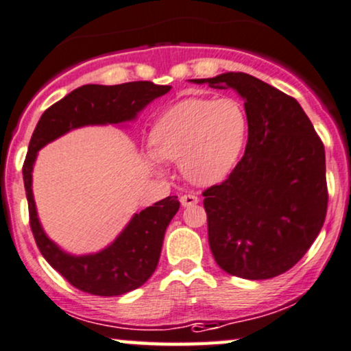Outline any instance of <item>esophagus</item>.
<instances>
[{
	"label": "esophagus",
	"instance_id": "esophagus-1",
	"mask_svg": "<svg viewBox=\"0 0 351 351\" xmlns=\"http://www.w3.org/2000/svg\"><path fill=\"white\" fill-rule=\"evenodd\" d=\"M181 205H183V207H193V205H195L199 202V197L195 194H184V195H181Z\"/></svg>",
	"mask_w": 351,
	"mask_h": 351
}]
</instances>
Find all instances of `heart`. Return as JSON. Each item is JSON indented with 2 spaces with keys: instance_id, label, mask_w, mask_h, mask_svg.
<instances>
[{
  "instance_id": "heart-1",
  "label": "heart",
  "mask_w": 351,
  "mask_h": 351,
  "mask_svg": "<svg viewBox=\"0 0 351 351\" xmlns=\"http://www.w3.org/2000/svg\"><path fill=\"white\" fill-rule=\"evenodd\" d=\"M249 120L234 97H186L154 123L147 165L163 171V160L181 162L191 183L213 186L231 175L244 151Z\"/></svg>"
}]
</instances>
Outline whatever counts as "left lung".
Wrapping results in <instances>:
<instances>
[{
  "instance_id": "obj_1",
  "label": "left lung",
  "mask_w": 351,
  "mask_h": 351,
  "mask_svg": "<svg viewBox=\"0 0 351 351\" xmlns=\"http://www.w3.org/2000/svg\"><path fill=\"white\" fill-rule=\"evenodd\" d=\"M244 99L249 138L230 178L204 193L208 244L219 268L260 281L291 269L328 212L326 154L302 106L244 72L189 80Z\"/></svg>"
}]
</instances>
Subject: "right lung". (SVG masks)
<instances>
[{
    "label": "right lung",
    "mask_w": 351,
    "mask_h": 351,
    "mask_svg": "<svg viewBox=\"0 0 351 351\" xmlns=\"http://www.w3.org/2000/svg\"><path fill=\"white\" fill-rule=\"evenodd\" d=\"M170 85L132 82L123 85H83L45 110L32 134L22 175L29 200L30 226L46 261L73 287L101 297L123 295L141 287L157 268L163 236L180 208L176 195L134 213L114 242L95 254L73 255L51 241L41 226L32 189V171L40 149L72 130L90 125H123L138 119Z\"/></svg>",
    "instance_id": "obj_1"
}]
</instances>
